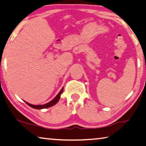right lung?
Segmentation results:
<instances>
[{
	"instance_id": "1",
	"label": "right lung",
	"mask_w": 146,
	"mask_h": 146,
	"mask_svg": "<svg viewBox=\"0 0 146 146\" xmlns=\"http://www.w3.org/2000/svg\"><path fill=\"white\" fill-rule=\"evenodd\" d=\"M63 90H64V88H62V90H60V92L58 93V95L56 96L52 100H51L50 102H48V103L44 104V105H36H36H33V104L27 103V102H25H25L27 104L28 106H29L30 107H31V108H34V109H36V110H41V109H44V108H48L52 107V106L55 105L56 104H57V102L59 101V100L60 98L61 94H62V93L63 92Z\"/></svg>"
}]
</instances>
